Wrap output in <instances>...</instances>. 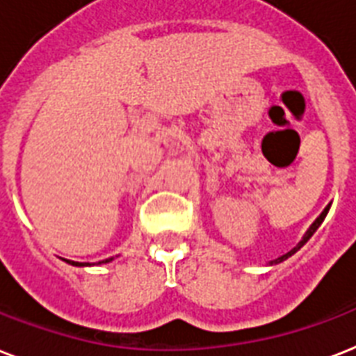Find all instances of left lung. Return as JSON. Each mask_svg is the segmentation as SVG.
Here are the masks:
<instances>
[{
  "mask_svg": "<svg viewBox=\"0 0 356 356\" xmlns=\"http://www.w3.org/2000/svg\"><path fill=\"white\" fill-rule=\"evenodd\" d=\"M329 208H331V204H327V207L323 208V212H322V213H320L318 218L314 219V223H313V225H311V227H309V228H307V232L303 234V238H302V241H300V243H298V245H296V247H294V248H293V250H289V252H287V254H283V256H280V258L273 259V261H268V265H276V263H282V261H285V259H287V258H291V256H293V254H294V252H298L300 248H302V247H303V245L307 243L309 239H311V236H313V234H314V232H316V230H318V227H320V225H322V223H323V219H325V216H327V212H329Z\"/></svg>",
  "mask_w": 356,
  "mask_h": 356,
  "instance_id": "8db88e82",
  "label": "left lung"
}]
</instances>
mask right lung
Returning <instances> with one entry per match:
<instances>
[{
    "instance_id": "add662e5",
    "label": "right lung",
    "mask_w": 356,
    "mask_h": 356,
    "mask_svg": "<svg viewBox=\"0 0 356 356\" xmlns=\"http://www.w3.org/2000/svg\"><path fill=\"white\" fill-rule=\"evenodd\" d=\"M65 261L69 263V265H74V267H91V263H80V261H71V259H65ZM113 261V258H108V259H104V261H98L97 265H102V263H109ZM95 265V263H93Z\"/></svg>"
}]
</instances>
